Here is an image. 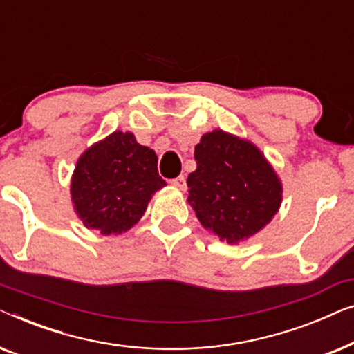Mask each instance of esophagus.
<instances>
[{"label": "esophagus", "mask_w": 354, "mask_h": 354, "mask_svg": "<svg viewBox=\"0 0 354 354\" xmlns=\"http://www.w3.org/2000/svg\"><path fill=\"white\" fill-rule=\"evenodd\" d=\"M172 185H174V187H177L178 190H185V188H187V180H185V177H183V176H178L177 178H174V180H172Z\"/></svg>", "instance_id": "34e87169"}]
</instances>
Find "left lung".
Listing matches in <instances>:
<instances>
[{
  "label": "left lung",
  "mask_w": 354,
  "mask_h": 354,
  "mask_svg": "<svg viewBox=\"0 0 354 354\" xmlns=\"http://www.w3.org/2000/svg\"><path fill=\"white\" fill-rule=\"evenodd\" d=\"M195 161L187 201L200 224L221 241L250 240L279 212L282 180L253 142L216 129L200 138Z\"/></svg>",
  "instance_id": "left-lung-1"
}]
</instances>
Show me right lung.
Masks as SVG:
<instances>
[{"instance_id":"1","label":"right lung","mask_w":354,"mask_h":354,"mask_svg":"<svg viewBox=\"0 0 354 354\" xmlns=\"http://www.w3.org/2000/svg\"><path fill=\"white\" fill-rule=\"evenodd\" d=\"M166 182L154 149L132 132L109 133L85 149L71 177V201L86 229L120 235L132 229Z\"/></svg>"}]
</instances>
